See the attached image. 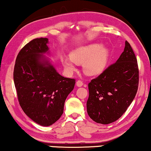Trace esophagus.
Masks as SVG:
<instances>
[{
	"label": "esophagus",
	"instance_id": "1",
	"mask_svg": "<svg viewBox=\"0 0 151 151\" xmlns=\"http://www.w3.org/2000/svg\"><path fill=\"white\" fill-rule=\"evenodd\" d=\"M76 85H77L78 86H82V85H83V82L82 81V80H78L77 82H76Z\"/></svg>",
	"mask_w": 151,
	"mask_h": 151
}]
</instances>
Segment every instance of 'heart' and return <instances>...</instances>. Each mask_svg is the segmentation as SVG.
I'll use <instances>...</instances> for the list:
<instances>
[{
	"mask_svg": "<svg viewBox=\"0 0 151 151\" xmlns=\"http://www.w3.org/2000/svg\"><path fill=\"white\" fill-rule=\"evenodd\" d=\"M70 58H64L62 60L67 71L75 70L74 63H83L84 73L88 76H94L104 70L108 63L109 51L101 45H90L71 51Z\"/></svg>",
	"mask_w": 151,
	"mask_h": 151,
	"instance_id": "heart-1",
	"label": "heart"
}]
</instances>
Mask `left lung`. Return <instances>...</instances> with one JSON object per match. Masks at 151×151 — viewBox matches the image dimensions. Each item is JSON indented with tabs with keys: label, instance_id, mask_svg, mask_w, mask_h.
Masks as SVG:
<instances>
[{
	"label": "left lung",
	"instance_id": "left-lung-1",
	"mask_svg": "<svg viewBox=\"0 0 151 151\" xmlns=\"http://www.w3.org/2000/svg\"><path fill=\"white\" fill-rule=\"evenodd\" d=\"M138 84L137 58L131 45L126 41L124 50L116 63L88 84V116L102 124L117 120L135 98Z\"/></svg>",
	"mask_w": 151,
	"mask_h": 151
}]
</instances>
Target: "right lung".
Returning <instances> with one entry per match:
<instances>
[{"label": "right lung", "instance_id": "obj_1", "mask_svg": "<svg viewBox=\"0 0 151 151\" xmlns=\"http://www.w3.org/2000/svg\"><path fill=\"white\" fill-rule=\"evenodd\" d=\"M48 38L31 40L16 58L14 81L18 100L24 113L35 122L48 127L58 120L76 80L60 75L44 53Z\"/></svg>", "mask_w": 151, "mask_h": 151}]
</instances>
